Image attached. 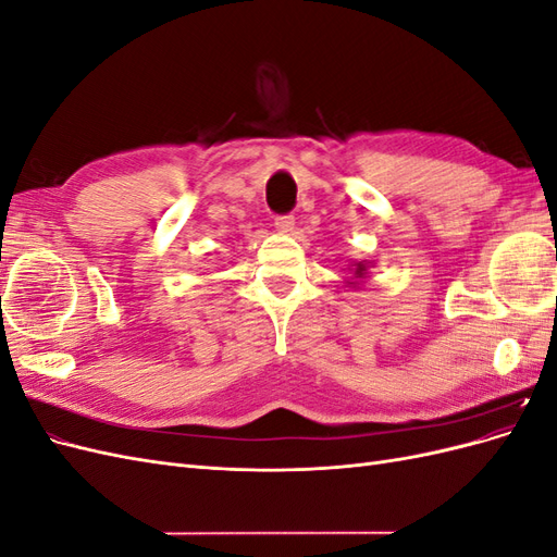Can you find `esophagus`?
<instances>
[{
	"label": "esophagus",
	"instance_id": "34e87169",
	"mask_svg": "<svg viewBox=\"0 0 557 557\" xmlns=\"http://www.w3.org/2000/svg\"><path fill=\"white\" fill-rule=\"evenodd\" d=\"M274 227L281 232V234H290L295 230V218L293 215H276L274 218Z\"/></svg>",
	"mask_w": 557,
	"mask_h": 557
}]
</instances>
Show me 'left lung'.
Instances as JSON below:
<instances>
[{"label": "left lung", "instance_id": "left-lung-1", "mask_svg": "<svg viewBox=\"0 0 557 557\" xmlns=\"http://www.w3.org/2000/svg\"><path fill=\"white\" fill-rule=\"evenodd\" d=\"M367 267H369V262H352L348 269L352 272V276L350 278H364L367 276ZM348 285H352V288H358V281H348Z\"/></svg>", "mask_w": 557, "mask_h": 557}]
</instances>
